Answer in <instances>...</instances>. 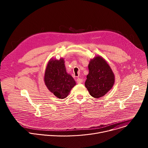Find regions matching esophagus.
<instances>
[{"label":"esophagus","mask_w":148,"mask_h":148,"mask_svg":"<svg viewBox=\"0 0 148 148\" xmlns=\"http://www.w3.org/2000/svg\"><path fill=\"white\" fill-rule=\"evenodd\" d=\"M76 81H77V82L78 84H81L83 82V79H81V78H78Z\"/></svg>","instance_id":"34e87169"}]
</instances>
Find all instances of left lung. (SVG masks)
<instances>
[{"label": "left lung", "mask_w": 148, "mask_h": 148, "mask_svg": "<svg viewBox=\"0 0 148 148\" xmlns=\"http://www.w3.org/2000/svg\"><path fill=\"white\" fill-rule=\"evenodd\" d=\"M88 70L86 87L92 97H103L112 88L115 82L112 70L105 59L98 56L90 60Z\"/></svg>", "instance_id": "obj_1"}]
</instances>
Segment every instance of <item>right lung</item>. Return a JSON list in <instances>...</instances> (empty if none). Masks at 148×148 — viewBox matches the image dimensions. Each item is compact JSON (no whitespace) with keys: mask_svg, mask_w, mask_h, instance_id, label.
I'll list each match as a JSON object with an SVG mask.
<instances>
[{"mask_svg":"<svg viewBox=\"0 0 148 148\" xmlns=\"http://www.w3.org/2000/svg\"><path fill=\"white\" fill-rule=\"evenodd\" d=\"M45 82L48 90L60 99L66 98L76 84L73 77L67 73L62 58L49 60L45 71Z\"/></svg>","mask_w":148,"mask_h":148,"instance_id":"right-lung-1","label":"right lung"}]
</instances>
